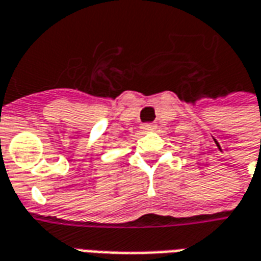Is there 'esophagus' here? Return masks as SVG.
<instances>
[{
    "label": "esophagus",
    "mask_w": 261,
    "mask_h": 261,
    "mask_svg": "<svg viewBox=\"0 0 261 261\" xmlns=\"http://www.w3.org/2000/svg\"><path fill=\"white\" fill-rule=\"evenodd\" d=\"M140 128H142L143 132H150V130H153V129L155 128V125H154V123H143Z\"/></svg>",
    "instance_id": "esophagus-1"
}]
</instances>
